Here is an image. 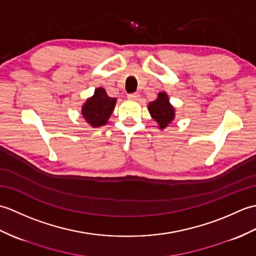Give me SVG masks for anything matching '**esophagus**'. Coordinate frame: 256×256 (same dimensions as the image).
I'll return each mask as SVG.
<instances>
[{"mask_svg":"<svg viewBox=\"0 0 256 256\" xmlns=\"http://www.w3.org/2000/svg\"><path fill=\"white\" fill-rule=\"evenodd\" d=\"M128 98L130 100H138V98H140V94H130L128 96Z\"/></svg>","mask_w":256,"mask_h":256,"instance_id":"1","label":"esophagus"}]
</instances>
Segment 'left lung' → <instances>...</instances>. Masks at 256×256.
Instances as JSON below:
<instances>
[{
  "instance_id": "left-lung-1",
  "label": "left lung",
  "mask_w": 256,
  "mask_h": 256,
  "mask_svg": "<svg viewBox=\"0 0 256 256\" xmlns=\"http://www.w3.org/2000/svg\"><path fill=\"white\" fill-rule=\"evenodd\" d=\"M148 110L152 118L158 123L160 128H165L175 116V110L165 92H160L158 98L148 104Z\"/></svg>"
}]
</instances>
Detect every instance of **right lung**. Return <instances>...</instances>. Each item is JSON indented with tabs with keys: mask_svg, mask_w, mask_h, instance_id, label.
I'll return each mask as SVG.
<instances>
[{
	"mask_svg": "<svg viewBox=\"0 0 256 256\" xmlns=\"http://www.w3.org/2000/svg\"><path fill=\"white\" fill-rule=\"evenodd\" d=\"M116 98L108 96L103 88H98L94 96L86 100L84 104L81 113L91 126H102L106 124L116 106Z\"/></svg>",
	"mask_w": 256,
	"mask_h": 256,
	"instance_id": "1",
	"label": "right lung"
}]
</instances>
